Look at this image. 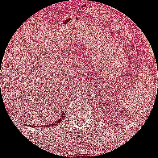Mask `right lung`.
Listing matches in <instances>:
<instances>
[{
	"mask_svg": "<svg viewBox=\"0 0 158 158\" xmlns=\"http://www.w3.org/2000/svg\"><path fill=\"white\" fill-rule=\"evenodd\" d=\"M64 118H65V114H62V115H60L59 118H58V119H57V121H55V123H51V124H46V127H48L54 126V125H57V124H58V123L62 122V121L63 120V119H64Z\"/></svg>",
	"mask_w": 158,
	"mask_h": 158,
	"instance_id": "obj_1",
	"label": "right lung"
}]
</instances>
